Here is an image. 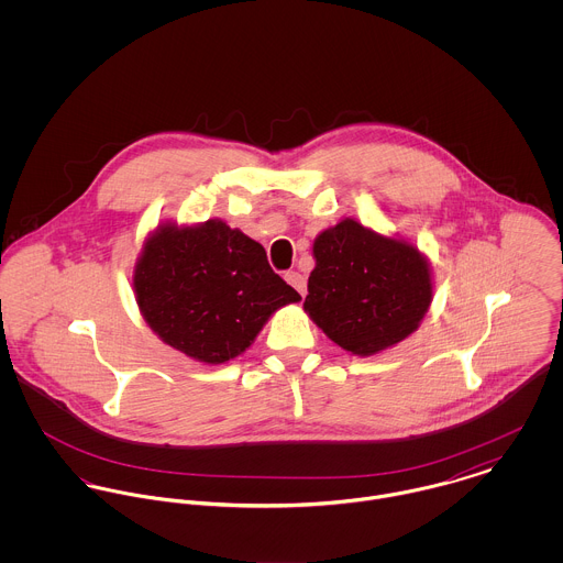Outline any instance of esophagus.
<instances>
[{
	"mask_svg": "<svg viewBox=\"0 0 563 563\" xmlns=\"http://www.w3.org/2000/svg\"><path fill=\"white\" fill-rule=\"evenodd\" d=\"M286 282L301 295V297H306V290H308V282H306V277L301 275V273H297V271H288L286 273Z\"/></svg>",
	"mask_w": 563,
	"mask_h": 563,
	"instance_id": "34e87169",
	"label": "esophagus"
}]
</instances>
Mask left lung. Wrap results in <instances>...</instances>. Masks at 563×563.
Segmentation results:
<instances>
[{"instance_id": "left-lung-1", "label": "left lung", "mask_w": 563, "mask_h": 563, "mask_svg": "<svg viewBox=\"0 0 563 563\" xmlns=\"http://www.w3.org/2000/svg\"><path fill=\"white\" fill-rule=\"evenodd\" d=\"M312 253L303 310L340 349L360 357L382 353L424 319L431 266L411 242L342 219L317 236Z\"/></svg>"}]
</instances>
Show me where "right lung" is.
I'll use <instances>...</instances> for the list:
<instances>
[{"instance_id":"obj_1","label":"right lung","mask_w":563,"mask_h":563,"mask_svg":"<svg viewBox=\"0 0 563 563\" xmlns=\"http://www.w3.org/2000/svg\"><path fill=\"white\" fill-rule=\"evenodd\" d=\"M132 286L162 342L206 364L239 357L279 308L301 301L273 273L264 246L221 219L158 225L143 244Z\"/></svg>"}]
</instances>
